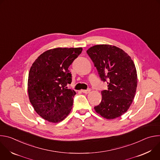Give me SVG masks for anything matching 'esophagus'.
Masks as SVG:
<instances>
[{"label":"esophagus","instance_id":"obj_1","mask_svg":"<svg viewBox=\"0 0 160 160\" xmlns=\"http://www.w3.org/2000/svg\"><path fill=\"white\" fill-rule=\"evenodd\" d=\"M82 92L84 94H88L90 92V89H87V90H82Z\"/></svg>","mask_w":160,"mask_h":160}]
</instances>
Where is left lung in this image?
Here are the masks:
<instances>
[{"label": "left lung", "mask_w": 160, "mask_h": 160, "mask_svg": "<svg viewBox=\"0 0 160 160\" xmlns=\"http://www.w3.org/2000/svg\"><path fill=\"white\" fill-rule=\"evenodd\" d=\"M87 53L101 80H108V88L101 92L102 101L94 107L96 112L108 120L121 117L132 104L138 85L133 60L122 49L108 44L94 45Z\"/></svg>", "instance_id": "obj_1"}]
</instances>
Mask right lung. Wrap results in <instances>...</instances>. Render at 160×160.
<instances>
[{
	"instance_id": "add662e5",
	"label": "right lung",
	"mask_w": 160,
	"mask_h": 160,
	"mask_svg": "<svg viewBox=\"0 0 160 160\" xmlns=\"http://www.w3.org/2000/svg\"><path fill=\"white\" fill-rule=\"evenodd\" d=\"M82 48H58L40 54L32 64L28 74V92L35 111L51 123L62 121L73 106V90L68 68L81 54Z\"/></svg>"
}]
</instances>
